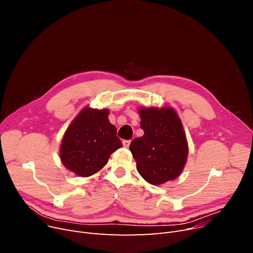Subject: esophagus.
Wrapping results in <instances>:
<instances>
[{"instance_id": "obj_1", "label": "esophagus", "mask_w": 253, "mask_h": 253, "mask_svg": "<svg viewBox=\"0 0 253 253\" xmlns=\"http://www.w3.org/2000/svg\"><path fill=\"white\" fill-rule=\"evenodd\" d=\"M130 143H131V140H123V147L124 148H129V145H130Z\"/></svg>"}]
</instances>
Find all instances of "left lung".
I'll return each instance as SVG.
<instances>
[{"instance_id":"8db88e82","label":"left lung","mask_w":253,"mask_h":253,"mask_svg":"<svg viewBox=\"0 0 253 253\" xmlns=\"http://www.w3.org/2000/svg\"><path fill=\"white\" fill-rule=\"evenodd\" d=\"M141 137L129 150L139 174L156 185L179 176L188 158V142L180 119L171 108L139 109Z\"/></svg>"}]
</instances>
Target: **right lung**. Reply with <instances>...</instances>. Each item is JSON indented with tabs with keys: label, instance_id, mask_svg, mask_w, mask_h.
<instances>
[{
	"label": "right lung",
	"instance_id": "obj_1",
	"mask_svg": "<svg viewBox=\"0 0 253 253\" xmlns=\"http://www.w3.org/2000/svg\"><path fill=\"white\" fill-rule=\"evenodd\" d=\"M108 110L84 109L66 130L60 145L63 165L79 176L96 173L122 147Z\"/></svg>",
	"mask_w": 253,
	"mask_h": 253
}]
</instances>
